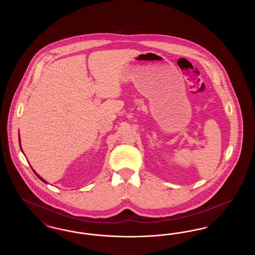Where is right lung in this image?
<instances>
[{"label": "right lung", "mask_w": 255, "mask_h": 255, "mask_svg": "<svg viewBox=\"0 0 255 255\" xmlns=\"http://www.w3.org/2000/svg\"><path fill=\"white\" fill-rule=\"evenodd\" d=\"M19 142H20V137H19ZM33 172H34V173H35V174H36L37 177H38V178H39V179H40V180H41V181H42V182H46V183H47V182H46V181H45V180H44V179H43V178H41V177H40V176H39V175H38V174H37L36 172H35V171H34V170H33Z\"/></svg>", "instance_id": "right-lung-1"}]
</instances>
